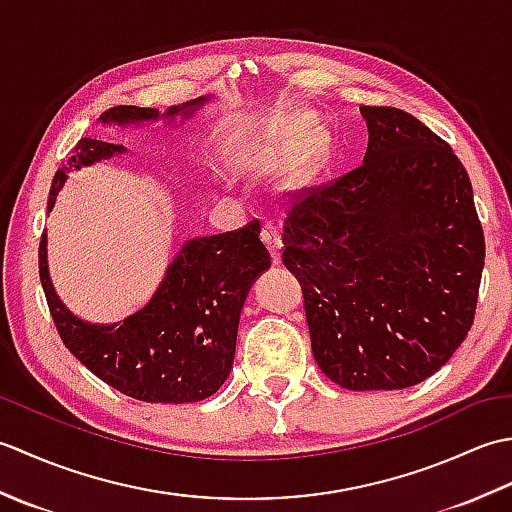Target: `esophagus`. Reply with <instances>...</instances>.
<instances>
[{
	"label": "esophagus",
	"instance_id": "obj_1",
	"mask_svg": "<svg viewBox=\"0 0 512 512\" xmlns=\"http://www.w3.org/2000/svg\"><path fill=\"white\" fill-rule=\"evenodd\" d=\"M262 239H264V244L268 246L270 255H273V262L277 264L279 262V250H281V233H279L277 224L266 222L264 228H262Z\"/></svg>",
	"mask_w": 512,
	"mask_h": 512
}]
</instances>
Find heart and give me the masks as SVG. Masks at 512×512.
<instances>
[{
  "label": "heart",
  "mask_w": 512,
  "mask_h": 512,
  "mask_svg": "<svg viewBox=\"0 0 512 512\" xmlns=\"http://www.w3.org/2000/svg\"><path fill=\"white\" fill-rule=\"evenodd\" d=\"M317 138H319V127L314 123V118L310 114H297L286 123V132L281 145H284L286 154L299 156L308 147L317 143Z\"/></svg>",
  "instance_id": "b5f03b06"
}]
</instances>
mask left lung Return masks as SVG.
Wrapping results in <instances>:
<instances>
[{"label":"left lung","mask_w":512,"mask_h":512,"mask_svg":"<svg viewBox=\"0 0 512 512\" xmlns=\"http://www.w3.org/2000/svg\"><path fill=\"white\" fill-rule=\"evenodd\" d=\"M363 165L292 198L284 259L306 301L312 354L352 391L405 389L469 334L484 233L469 173L396 107H361Z\"/></svg>","instance_id":"obj_1"}]
</instances>
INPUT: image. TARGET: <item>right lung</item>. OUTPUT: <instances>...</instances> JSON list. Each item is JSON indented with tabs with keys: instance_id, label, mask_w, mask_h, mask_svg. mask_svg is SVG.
Wrapping results in <instances>:
<instances>
[{
	"instance_id": "obj_1",
	"label": "right lung",
	"mask_w": 512,
	"mask_h": 512,
	"mask_svg": "<svg viewBox=\"0 0 512 512\" xmlns=\"http://www.w3.org/2000/svg\"><path fill=\"white\" fill-rule=\"evenodd\" d=\"M209 96L173 105L165 114L154 107L118 105L99 116L103 125H147L187 121ZM123 145L81 138L68 165L54 173L48 211L74 169L125 154ZM270 268V255L259 239V222L239 231L193 237L178 250L145 308L118 323H88L59 299L48 270V237L39 244V277L48 308L65 347L121 394L184 405L213 396L231 374L237 325L250 286Z\"/></svg>"
}]
</instances>
